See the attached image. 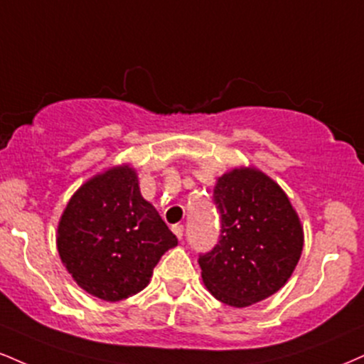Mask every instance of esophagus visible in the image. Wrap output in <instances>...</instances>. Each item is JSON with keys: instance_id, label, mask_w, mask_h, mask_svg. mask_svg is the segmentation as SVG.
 <instances>
[{"instance_id": "obj_1", "label": "esophagus", "mask_w": 364, "mask_h": 364, "mask_svg": "<svg viewBox=\"0 0 364 364\" xmlns=\"http://www.w3.org/2000/svg\"><path fill=\"white\" fill-rule=\"evenodd\" d=\"M183 225H179V224H176V225H173V232H174V235H176L178 239H181L183 237Z\"/></svg>"}]
</instances>
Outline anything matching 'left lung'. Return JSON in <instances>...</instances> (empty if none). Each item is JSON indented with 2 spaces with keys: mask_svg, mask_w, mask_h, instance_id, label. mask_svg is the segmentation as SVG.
<instances>
[{
  "mask_svg": "<svg viewBox=\"0 0 364 364\" xmlns=\"http://www.w3.org/2000/svg\"><path fill=\"white\" fill-rule=\"evenodd\" d=\"M220 240L200 256L201 279L222 304L244 309L284 287L304 251V225L283 188L254 166L218 176Z\"/></svg>",
  "mask_w": 364,
  "mask_h": 364,
  "instance_id": "1",
  "label": "left lung"
}]
</instances>
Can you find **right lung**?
<instances>
[{"instance_id": "obj_1", "label": "right lung", "mask_w": 364, "mask_h": 364, "mask_svg": "<svg viewBox=\"0 0 364 364\" xmlns=\"http://www.w3.org/2000/svg\"><path fill=\"white\" fill-rule=\"evenodd\" d=\"M55 242L77 287L105 301L142 291L161 256L178 246L176 235L140 195L130 164L112 166L74 191Z\"/></svg>"}]
</instances>
